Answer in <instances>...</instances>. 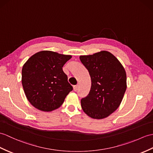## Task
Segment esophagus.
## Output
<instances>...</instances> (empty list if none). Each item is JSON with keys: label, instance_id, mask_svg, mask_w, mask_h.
Returning <instances> with one entry per match:
<instances>
[{"label": "esophagus", "instance_id": "obj_1", "mask_svg": "<svg viewBox=\"0 0 153 153\" xmlns=\"http://www.w3.org/2000/svg\"><path fill=\"white\" fill-rule=\"evenodd\" d=\"M77 87H78V85H74V86L73 87L74 91H76L77 90Z\"/></svg>", "mask_w": 153, "mask_h": 153}]
</instances>
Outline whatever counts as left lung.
Here are the masks:
<instances>
[{
	"label": "left lung",
	"mask_w": 153,
	"mask_h": 153,
	"mask_svg": "<svg viewBox=\"0 0 153 153\" xmlns=\"http://www.w3.org/2000/svg\"><path fill=\"white\" fill-rule=\"evenodd\" d=\"M88 70L91 87L87 97L81 100V108L94 119L108 117L119 107L126 90V74L122 64L107 51L81 55Z\"/></svg>",
	"instance_id": "1"
}]
</instances>
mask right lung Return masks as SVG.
I'll list each match as a JSON object with an SVG mask.
<instances>
[{
  "mask_svg": "<svg viewBox=\"0 0 153 153\" xmlns=\"http://www.w3.org/2000/svg\"><path fill=\"white\" fill-rule=\"evenodd\" d=\"M71 58V55L41 51L24 64L21 82L28 101L35 108L50 112L63 104L73 89L62 70Z\"/></svg>",
  "mask_w": 153,
  "mask_h": 153,
  "instance_id": "1",
  "label": "right lung"
}]
</instances>
